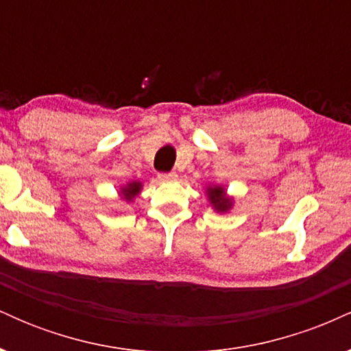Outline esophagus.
Returning a JSON list of instances; mask_svg holds the SVG:
<instances>
[{"mask_svg": "<svg viewBox=\"0 0 351 351\" xmlns=\"http://www.w3.org/2000/svg\"><path fill=\"white\" fill-rule=\"evenodd\" d=\"M158 180L162 181V183H170V181L176 180V175L175 173H160Z\"/></svg>", "mask_w": 351, "mask_h": 351, "instance_id": "esophagus-1", "label": "esophagus"}]
</instances>
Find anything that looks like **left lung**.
<instances>
[{
    "mask_svg": "<svg viewBox=\"0 0 351 351\" xmlns=\"http://www.w3.org/2000/svg\"><path fill=\"white\" fill-rule=\"evenodd\" d=\"M206 196L211 208L219 215H228L234 208V198L228 195V189L223 184H206Z\"/></svg>",
    "mask_w": 351,
    "mask_h": 351,
    "instance_id": "left-lung-1",
    "label": "left lung"
}]
</instances>
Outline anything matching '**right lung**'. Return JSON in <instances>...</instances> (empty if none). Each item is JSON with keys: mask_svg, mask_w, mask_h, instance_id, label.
Here are the masks:
<instances>
[{"mask_svg": "<svg viewBox=\"0 0 351 351\" xmlns=\"http://www.w3.org/2000/svg\"><path fill=\"white\" fill-rule=\"evenodd\" d=\"M142 188H143V183L138 180H132L128 181V183H125L123 186H120L119 189V196L120 199L125 201V203H132L136 196L142 193Z\"/></svg>", "mask_w": 351, "mask_h": 351, "instance_id": "1", "label": "right lung"}]
</instances>
